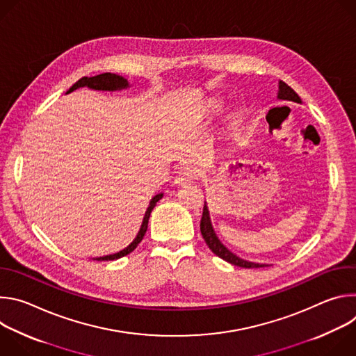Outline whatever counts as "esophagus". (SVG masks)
Returning a JSON list of instances; mask_svg holds the SVG:
<instances>
[{"instance_id":"esophagus-1","label":"esophagus","mask_w":356,"mask_h":356,"mask_svg":"<svg viewBox=\"0 0 356 356\" xmlns=\"http://www.w3.org/2000/svg\"><path fill=\"white\" fill-rule=\"evenodd\" d=\"M197 172L193 168H183L177 172V176L175 179V184L184 186L188 183H194L197 180Z\"/></svg>"}]
</instances>
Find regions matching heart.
I'll use <instances>...</instances> for the list:
<instances>
[{
	"instance_id": "heart-1",
	"label": "heart",
	"mask_w": 356,
	"mask_h": 356,
	"mask_svg": "<svg viewBox=\"0 0 356 356\" xmlns=\"http://www.w3.org/2000/svg\"><path fill=\"white\" fill-rule=\"evenodd\" d=\"M211 107L214 108V107H216V103H211Z\"/></svg>"
}]
</instances>
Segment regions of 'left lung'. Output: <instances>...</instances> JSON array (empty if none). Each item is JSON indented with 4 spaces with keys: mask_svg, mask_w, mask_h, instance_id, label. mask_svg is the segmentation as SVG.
Listing matches in <instances>:
<instances>
[{
    "mask_svg": "<svg viewBox=\"0 0 356 356\" xmlns=\"http://www.w3.org/2000/svg\"><path fill=\"white\" fill-rule=\"evenodd\" d=\"M277 98L279 99H287V101H293V103H301V98L297 95V92L287 86L284 81H279V91H277ZM200 231L202 238H204L206 243L209 245V248L216 253L217 257H220L221 259L227 261L231 265L239 266V268H245V269H252V268H265L266 265L264 264H255V262H249L245 259H241L239 257H236L235 253H232L229 249H227L221 241L218 239V236L214 232L211 220H210V211L207 207V202L204 204V210H202V217H201V222H200Z\"/></svg>",
    "mask_w": 356,
    "mask_h": 356,
    "instance_id": "1",
    "label": "left lung"
}]
</instances>
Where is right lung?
<instances>
[{
    "instance_id": "right-lung-1",
    "label": "right lung",
    "mask_w": 356,
    "mask_h": 356,
    "mask_svg": "<svg viewBox=\"0 0 356 356\" xmlns=\"http://www.w3.org/2000/svg\"><path fill=\"white\" fill-rule=\"evenodd\" d=\"M80 87H88L91 90H98V91H115V90L128 88L129 84H128V80L125 77H122V76H118V74H114V73H103V74H98V76H94V77H81L79 81H76L67 90L66 94H69V92H72V91H74V90H77ZM162 197H163V193H159L155 197H152V200L149 202V207L146 209V213H145V217H143V221H142V225L139 228L138 235L135 236V239L125 249H122V250H120L117 253H113V255L94 258V261H115V259L127 257L128 253H131L139 245V242L143 239V236L146 234V229H147V222H149L150 213H152V210L155 209L156 202Z\"/></svg>"
}]
</instances>
